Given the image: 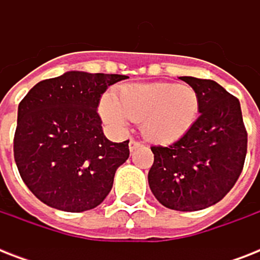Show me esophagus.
<instances>
[{
    "instance_id": "1",
    "label": "esophagus",
    "mask_w": 260,
    "mask_h": 260,
    "mask_svg": "<svg viewBox=\"0 0 260 260\" xmlns=\"http://www.w3.org/2000/svg\"><path fill=\"white\" fill-rule=\"evenodd\" d=\"M142 146H143V143L138 142V140H135V139H131V142H129V150L131 151L136 150V148H139V147H142Z\"/></svg>"
}]
</instances>
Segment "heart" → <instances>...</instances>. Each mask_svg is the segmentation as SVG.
Returning a JSON list of instances; mask_svg holds the SVG:
<instances>
[{
    "label": "heart",
    "instance_id": "1",
    "mask_svg": "<svg viewBox=\"0 0 260 260\" xmlns=\"http://www.w3.org/2000/svg\"><path fill=\"white\" fill-rule=\"evenodd\" d=\"M200 113V95L191 86L170 82L138 83L121 87L116 101L105 97V121L124 128L126 120L143 121V134L158 143H171L191 129Z\"/></svg>",
    "mask_w": 260,
    "mask_h": 260
}]
</instances>
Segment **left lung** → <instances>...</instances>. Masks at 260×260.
Returning a JSON list of instances; mask_svg holds the SVG:
<instances>
[{
	"label": "left lung",
	"instance_id": "1",
	"mask_svg": "<svg viewBox=\"0 0 260 260\" xmlns=\"http://www.w3.org/2000/svg\"><path fill=\"white\" fill-rule=\"evenodd\" d=\"M200 95V116L170 146H152L148 183L169 209L191 212L221 201L240 177L247 131L240 102L212 79L181 77Z\"/></svg>",
	"mask_w": 260,
	"mask_h": 260
}]
</instances>
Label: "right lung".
Listing matches in <instances>:
<instances>
[{"label":"right lung","mask_w":260,"mask_h":260,"mask_svg":"<svg viewBox=\"0 0 260 260\" xmlns=\"http://www.w3.org/2000/svg\"><path fill=\"white\" fill-rule=\"evenodd\" d=\"M125 78L69 71L36 83L18 104L14 160L46 205L75 213L109 194L114 173L129 156V140H108L97 108L108 86Z\"/></svg>","instance_id":"add662e5"}]
</instances>
